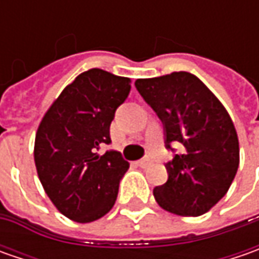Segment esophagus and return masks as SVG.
I'll return each instance as SVG.
<instances>
[{
    "instance_id": "esophagus-1",
    "label": "esophagus",
    "mask_w": 259,
    "mask_h": 259,
    "mask_svg": "<svg viewBox=\"0 0 259 259\" xmlns=\"http://www.w3.org/2000/svg\"><path fill=\"white\" fill-rule=\"evenodd\" d=\"M150 164H151V160H150L148 157H147V158H143V160H140V161H138V165H140V167H143V168L148 167Z\"/></svg>"
}]
</instances>
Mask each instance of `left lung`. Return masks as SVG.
Instances as JSON below:
<instances>
[{"mask_svg":"<svg viewBox=\"0 0 259 259\" xmlns=\"http://www.w3.org/2000/svg\"><path fill=\"white\" fill-rule=\"evenodd\" d=\"M135 88L164 125L165 147L182 144L165 164L167 182L153 190L155 202L180 216L209 212L228 193L239 167V141L228 111L189 72L137 79Z\"/></svg>","mask_w":259,"mask_h":259,"instance_id":"1","label":"left lung"}]
</instances>
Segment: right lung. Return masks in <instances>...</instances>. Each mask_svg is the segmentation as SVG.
Returning a JSON list of instances; mask_svg holds the SVG:
<instances>
[{
	"instance_id": "1",
	"label": "right lung",
	"mask_w": 259,
	"mask_h": 259,
	"mask_svg": "<svg viewBox=\"0 0 259 259\" xmlns=\"http://www.w3.org/2000/svg\"><path fill=\"white\" fill-rule=\"evenodd\" d=\"M130 89V77L89 69L62 91L37 128L38 179L56 209L75 222L98 221L115 204L130 164L118 151H96L111 143L109 126Z\"/></svg>"
}]
</instances>
